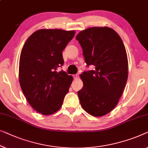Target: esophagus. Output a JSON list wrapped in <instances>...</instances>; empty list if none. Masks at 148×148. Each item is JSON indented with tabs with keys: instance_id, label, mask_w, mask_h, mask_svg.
Wrapping results in <instances>:
<instances>
[{
	"instance_id": "obj_1",
	"label": "esophagus",
	"mask_w": 148,
	"mask_h": 148,
	"mask_svg": "<svg viewBox=\"0 0 148 148\" xmlns=\"http://www.w3.org/2000/svg\"><path fill=\"white\" fill-rule=\"evenodd\" d=\"M73 78H74L75 79H78V78H79V74L74 75H73Z\"/></svg>"
}]
</instances>
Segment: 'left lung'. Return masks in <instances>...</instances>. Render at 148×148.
<instances>
[{
    "label": "left lung",
    "instance_id": "1",
    "mask_svg": "<svg viewBox=\"0 0 148 148\" xmlns=\"http://www.w3.org/2000/svg\"><path fill=\"white\" fill-rule=\"evenodd\" d=\"M76 39L83 49L87 67L95 69L81 75L83 83L77 92L87 113L101 117L118 103L128 77L127 53L121 37L110 27H91L81 31Z\"/></svg>",
    "mask_w": 148,
    "mask_h": 148
}]
</instances>
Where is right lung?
<instances>
[{
	"label": "right lung",
	"instance_id": "right-lung-1",
	"mask_svg": "<svg viewBox=\"0 0 148 148\" xmlns=\"http://www.w3.org/2000/svg\"><path fill=\"white\" fill-rule=\"evenodd\" d=\"M74 31L40 29L28 38L21 51L18 77L32 108L42 115L58 111L69 92L73 77L57 69L63 65L62 52Z\"/></svg>",
	"mask_w": 148,
	"mask_h": 148
}]
</instances>
